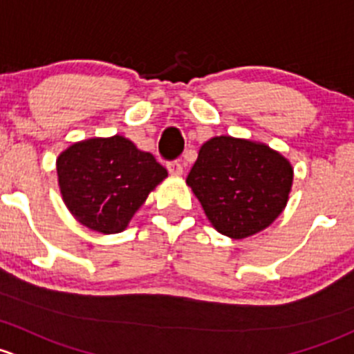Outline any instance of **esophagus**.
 <instances>
[{"instance_id":"34e87169","label":"esophagus","mask_w":354,"mask_h":354,"mask_svg":"<svg viewBox=\"0 0 354 354\" xmlns=\"http://www.w3.org/2000/svg\"><path fill=\"white\" fill-rule=\"evenodd\" d=\"M167 170H169L172 176H182V172H184V167H182L180 162L174 160V162L167 163Z\"/></svg>"}]
</instances>
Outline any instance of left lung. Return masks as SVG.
Masks as SVG:
<instances>
[{
  "label": "left lung",
  "mask_w": 354,
  "mask_h": 354,
  "mask_svg": "<svg viewBox=\"0 0 354 354\" xmlns=\"http://www.w3.org/2000/svg\"><path fill=\"white\" fill-rule=\"evenodd\" d=\"M185 182L218 232L245 239L285 209L293 169L266 145L216 136L203 145Z\"/></svg>",
  "instance_id": "1"
}]
</instances>
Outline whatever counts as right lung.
I'll return each instance as SVG.
<instances>
[{
  "label": "right lung",
  "mask_w": 354,
  "mask_h": 354,
  "mask_svg": "<svg viewBox=\"0 0 354 354\" xmlns=\"http://www.w3.org/2000/svg\"><path fill=\"white\" fill-rule=\"evenodd\" d=\"M57 180L73 216L90 230L119 233L167 177L151 153L124 136L92 138L57 156Z\"/></svg>",
  "instance_id": "right-lung-1"
}]
</instances>
